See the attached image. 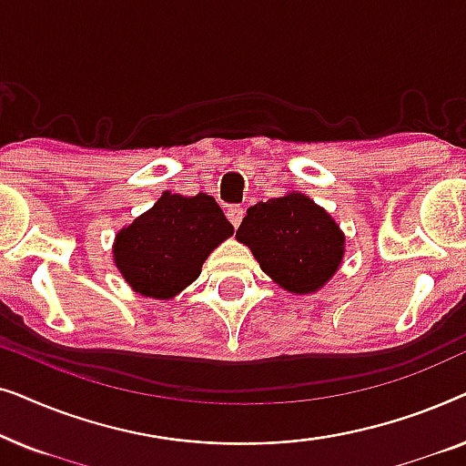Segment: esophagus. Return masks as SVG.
<instances>
[{
  "label": "esophagus",
  "mask_w": 466,
  "mask_h": 466,
  "mask_svg": "<svg viewBox=\"0 0 466 466\" xmlns=\"http://www.w3.org/2000/svg\"><path fill=\"white\" fill-rule=\"evenodd\" d=\"M227 218H228V222H231L235 228H238L241 225V220H244V208H241V206H231V208L227 209Z\"/></svg>",
  "instance_id": "esophagus-1"
}]
</instances>
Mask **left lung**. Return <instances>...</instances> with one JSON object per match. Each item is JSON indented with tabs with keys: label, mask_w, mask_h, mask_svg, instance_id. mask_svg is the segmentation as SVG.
<instances>
[{
	"label": "left lung",
	"mask_w": 466,
	"mask_h": 466,
	"mask_svg": "<svg viewBox=\"0 0 466 466\" xmlns=\"http://www.w3.org/2000/svg\"><path fill=\"white\" fill-rule=\"evenodd\" d=\"M235 238L250 248L273 282L297 295L322 289L346 252L339 225L297 190L248 208Z\"/></svg>",
	"instance_id": "1"
}]
</instances>
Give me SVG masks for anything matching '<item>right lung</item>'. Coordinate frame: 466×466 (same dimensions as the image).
Segmentation results:
<instances>
[{"mask_svg": "<svg viewBox=\"0 0 466 466\" xmlns=\"http://www.w3.org/2000/svg\"><path fill=\"white\" fill-rule=\"evenodd\" d=\"M231 235L233 225L214 197L167 190L148 212L120 228L114 263L133 290L165 301L193 284L203 260Z\"/></svg>", "mask_w": 466, "mask_h": 466, "instance_id": "add662e5", "label": "right lung"}]
</instances>
